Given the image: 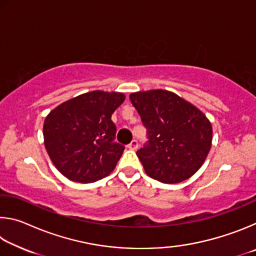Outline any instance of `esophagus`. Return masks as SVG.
Returning a JSON list of instances; mask_svg holds the SVG:
<instances>
[{"instance_id": "esophagus-1", "label": "esophagus", "mask_w": 256, "mask_h": 256, "mask_svg": "<svg viewBox=\"0 0 256 256\" xmlns=\"http://www.w3.org/2000/svg\"><path fill=\"white\" fill-rule=\"evenodd\" d=\"M138 146V141H136V140H132L131 144H130L128 146V148L131 149V150H136Z\"/></svg>"}]
</instances>
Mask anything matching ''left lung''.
<instances>
[{"label":"left lung","mask_w":256,"mask_h":256,"mask_svg":"<svg viewBox=\"0 0 256 256\" xmlns=\"http://www.w3.org/2000/svg\"><path fill=\"white\" fill-rule=\"evenodd\" d=\"M148 142L136 151L148 176L162 183L176 184L198 170L209 154L212 126L192 104L167 90L130 94Z\"/></svg>","instance_id":"8db88e82"}]
</instances>
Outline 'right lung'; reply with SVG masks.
I'll return each instance as SVG.
<instances>
[{
	"mask_svg": "<svg viewBox=\"0 0 256 256\" xmlns=\"http://www.w3.org/2000/svg\"><path fill=\"white\" fill-rule=\"evenodd\" d=\"M122 92L94 90L60 104L46 116L42 133L50 158L60 174L78 183H92L110 174L124 151L114 142L112 114Z\"/></svg>",
	"mask_w": 256,
	"mask_h": 256,
	"instance_id": "right-lung-1",
	"label": "right lung"
}]
</instances>
